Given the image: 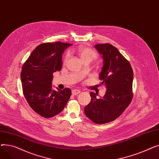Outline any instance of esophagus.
Instances as JSON below:
<instances>
[{
    "instance_id": "1",
    "label": "esophagus",
    "mask_w": 159,
    "mask_h": 159,
    "mask_svg": "<svg viewBox=\"0 0 159 159\" xmlns=\"http://www.w3.org/2000/svg\"><path fill=\"white\" fill-rule=\"evenodd\" d=\"M80 91L79 90V89H73V90H72L71 93L73 95H77L79 93H80Z\"/></svg>"
}]
</instances>
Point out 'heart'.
<instances>
[{"label":"heart","instance_id":"1","mask_svg":"<svg viewBox=\"0 0 159 159\" xmlns=\"http://www.w3.org/2000/svg\"><path fill=\"white\" fill-rule=\"evenodd\" d=\"M78 53L82 61H86V60L92 61L95 59V58H96L97 57L96 52L93 49L89 48L84 47V46L79 47ZM68 58H69V54L67 53L65 56V61H68Z\"/></svg>","mask_w":159,"mask_h":159}]
</instances>
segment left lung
<instances>
[{
  "instance_id": "left-lung-1",
  "label": "left lung",
  "mask_w": 159,
  "mask_h": 159,
  "mask_svg": "<svg viewBox=\"0 0 159 159\" xmlns=\"http://www.w3.org/2000/svg\"><path fill=\"white\" fill-rule=\"evenodd\" d=\"M94 47L102 58L99 79L107 89L98 99L97 93H90L91 102L84 107V113L91 120L101 124L118 118L130 104L133 72L128 61L115 46L98 44Z\"/></svg>"
}]
</instances>
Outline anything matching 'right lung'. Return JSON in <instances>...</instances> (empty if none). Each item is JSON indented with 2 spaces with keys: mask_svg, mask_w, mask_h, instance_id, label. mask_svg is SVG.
Listing matches in <instances>:
<instances>
[{
  "mask_svg": "<svg viewBox=\"0 0 159 159\" xmlns=\"http://www.w3.org/2000/svg\"><path fill=\"white\" fill-rule=\"evenodd\" d=\"M72 44L57 42L38 46L22 68L21 80L25 98L32 108L44 118L61 113L71 94L70 88L53 89V73L61 71L64 50Z\"/></svg>",
  "mask_w": 159,
  "mask_h": 159,
  "instance_id": "obj_1",
  "label": "right lung"
}]
</instances>
